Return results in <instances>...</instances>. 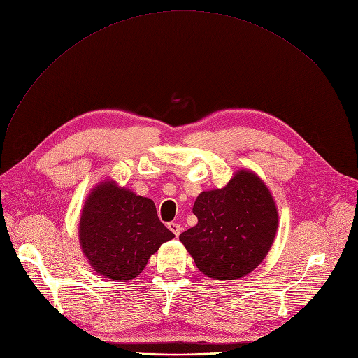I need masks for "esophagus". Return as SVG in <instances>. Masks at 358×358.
I'll return each mask as SVG.
<instances>
[{
	"mask_svg": "<svg viewBox=\"0 0 358 358\" xmlns=\"http://www.w3.org/2000/svg\"><path fill=\"white\" fill-rule=\"evenodd\" d=\"M168 228L175 234V236H179V235H180L182 227H180L179 224H176V222H171V224H168Z\"/></svg>",
	"mask_w": 358,
	"mask_h": 358,
	"instance_id": "esophagus-1",
	"label": "esophagus"
}]
</instances>
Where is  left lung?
Here are the masks:
<instances>
[{
  "label": "left lung",
  "mask_w": 358,
  "mask_h": 358,
  "mask_svg": "<svg viewBox=\"0 0 358 358\" xmlns=\"http://www.w3.org/2000/svg\"><path fill=\"white\" fill-rule=\"evenodd\" d=\"M198 224L179 235L198 269L217 281H235L266 257L278 228V210L265 183L239 171L222 189L196 198Z\"/></svg>",
  "instance_id": "left-lung-1"
}]
</instances>
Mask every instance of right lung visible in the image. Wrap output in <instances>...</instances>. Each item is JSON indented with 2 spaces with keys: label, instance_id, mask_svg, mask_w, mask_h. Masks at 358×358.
<instances>
[{
  "label": "right lung",
  "instance_id": "add662e5",
  "mask_svg": "<svg viewBox=\"0 0 358 358\" xmlns=\"http://www.w3.org/2000/svg\"><path fill=\"white\" fill-rule=\"evenodd\" d=\"M78 238L92 268L123 282L136 278L150 255L175 235L159 221L152 199L104 180L86 199Z\"/></svg>",
  "mask_w": 358,
  "mask_h": 358
}]
</instances>
